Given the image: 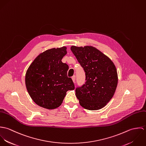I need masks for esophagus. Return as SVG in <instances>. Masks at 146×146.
Segmentation results:
<instances>
[{
    "mask_svg": "<svg viewBox=\"0 0 146 146\" xmlns=\"http://www.w3.org/2000/svg\"><path fill=\"white\" fill-rule=\"evenodd\" d=\"M72 80L74 82V83H75V75L72 77Z\"/></svg>",
    "mask_w": 146,
    "mask_h": 146,
    "instance_id": "obj_1",
    "label": "esophagus"
}]
</instances>
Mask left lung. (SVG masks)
Wrapping results in <instances>:
<instances>
[{
    "label": "left lung",
    "mask_w": 146,
    "mask_h": 146,
    "mask_svg": "<svg viewBox=\"0 0 146 146\" xmlns=\"http://www.w3.org/2000/svg\"><path fill=\"white\" fill-rule=\"evenodd\" d=\"M71 50L85 72L86 82L76 89L80 104L89 110H98L113 96L118 82L116 68L107 56L92 46L72 45Z\"/></svg>",
    "instance_id": "8db88e82"
}]
</instances>
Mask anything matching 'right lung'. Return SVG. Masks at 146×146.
<instances>
[{"instance_id":"right-lung-1","label":"right lung","mask_w":146,"mask_h":146,"mask_svg":"<svg viewBox=\"0 0 146 146\" xmlns=\"http://www.w3.org/2000/svg\"><path fill=\"white\" fill-rule=\"evenodd\" d=\"M62 46L48 49L39 54L27 70L25 84L33 101L48 110L62 104L68 90L75 89L72 80L67 76L68 66L62 62L67 53Z\"/></svg>"}]
</instances>
